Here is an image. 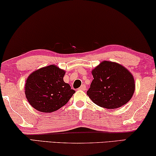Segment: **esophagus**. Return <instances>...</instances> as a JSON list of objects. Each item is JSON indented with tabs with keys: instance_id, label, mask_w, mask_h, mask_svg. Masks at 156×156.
I'll list each match as a JSON object with an SVG mask.
<instances>
[{
	"instance_id": "1",
	"label": "esophagus",
	"mask_w": 156,
	"mask_h": 156,
	"mask_svg": "<svg viewBox=\"0 0 156 156\" xmlns=\"http://www.w3.org/2000/svg\"><path fill=\"white\" fill-rule=\"evenodd\" d=\"M79 90H86V86L85 85H82L79 87Z\"/></svg>"
}]
</instances>
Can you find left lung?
I'll use <instances>...</instances> for the list:
<instances>
[{"mask_svg": "<svg viewBox=\"0 0 156 156\" xmlns=\"http://www.w3.org/2000/svg\"><path fill=\"white\" fill-rule=\"evenodd\" d=\"M92 82L87 94L101 107H121L132 97L135 90L133 76L115 62L103 61L92 71Z\"/></svg>", "mask_w": 156, "mask_h": 156, "instance_id": "1", "label": "left lung"}]
</instances>
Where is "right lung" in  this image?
Listing matches in <instances>:
<instances>
[{"label": "right lung", "instance_id": "right-lung-1", "mask_svg": "<svg viewBox=\"0 0 156 156\" xmlns=\"http://www.w3.org/2000/svg\"><path fill=\"white\" fill-rule=\"evenodd\" d=\"M65 71L55 65L34 71L27 79L25 94L31 106L43 113L62 108L76 92L64 81Z\"/></svg>", "mask_w": 156, "mask_h": 156}]
</instances>
